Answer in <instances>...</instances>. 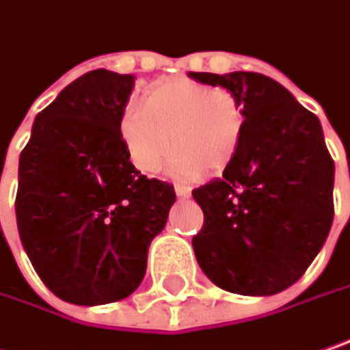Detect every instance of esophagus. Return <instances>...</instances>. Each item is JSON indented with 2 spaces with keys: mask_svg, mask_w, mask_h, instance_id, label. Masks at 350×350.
<instances>
[{
  "mask_svg": "<svg viewBox=\"0 0 350 350\" xmlns=\"http://www.w3.org/2000/svg\"><path fill=\"white\" fill-rule=\"evenodd\" d=\"M176 196H180V198H188V196H190V188H188V186H184V184H176Z\"/></svg>",
  "mask_w": 350,
  "mask_h": 350,
  "instance_id": "obj_1",
  "label": "esophagus"
}]
</instances>
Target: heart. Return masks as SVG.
<instances>
[{
	"mask_svg": "<svg viewBox=\"0 0 350 350\" xmlns=\"http://www.w3.org/2000/svg\"><path fill=\"white\" fill-rule=\"evenodd\" d=\"M118 118V136L129 160L140 172H158L172 152L176 178H194L206 168L221 172L236 160L247 111L230 89H216L188 77L162 79Z\"/></svg>",
	"mask_w": 350,
	"mask_h": 350,
	"instance_id": "1",
	"label": "heart"
}]
</instances>
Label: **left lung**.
I'll use <instances>...</instances> for the list:
<instances>
[{
	"mask_svg": "<svg viewBox=\"0 0 350 350\" xmlns=\"http://www.w3.org/2000/svg\"><path fill=\"white\" fill-rule=\"evenodd\" d=\"M188 75L234 91L247 111L236 160L192 190L204 212L196 259L224 291L275 295L307 271L335 216V162L321 122L261 72Z\"/></svg>",
	"mask_w": 350,
	"mask_h": 350,
	"instance_id": "obj_1",
	"label": "left lung"
}]
</instances>
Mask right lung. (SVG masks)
<instances>
[{"label":"right lung","instance_id":"obj_1","mask_svg":"<svg viewBox=\"0 0 350 350\" xmlns=\"http://www.w3.org/2000/svg\"><path fill=\"white\" fill-rule=\"evenodd\" d=\"M133 87V75L85 72L37 114L19 156V237L37 275L67 303L129 297L176 202L174 186L140 174L120 142Z\"/></svg>","mask_w":350,"mask_h":350}]
</instances>
